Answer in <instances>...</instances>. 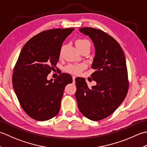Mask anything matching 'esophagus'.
I'll list each match as a JSON object with an SVG mask.
<instances>
[{
  "label": "esophagus",
  "mask_w": 147,
  "mask_h": 147,
  "mask_svg": "<svg viewBox=\"0 0 147 147\" xmlns=\"http://www.w3.org/2000/svg\"><path fill=\"white\" fill-rule=\"evenodd\" d=\"M75 78H76V76H73V82H74V80H75Z\"/></svg>",
  "instance_id": "obj_1"
}]
</instances>
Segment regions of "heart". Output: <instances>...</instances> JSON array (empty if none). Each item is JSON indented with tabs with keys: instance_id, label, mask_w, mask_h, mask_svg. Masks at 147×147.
Returning <instances> with one entry per match:
<instances>
[{
	"instance_id": "b5f03b06",
	"label": "heart",
	"mask_w": 147,
	"mask_h": 147,
	"mask_svg": "<svg viewBox=\"0 0 147 147\" xmlns=\"http://www.w3.org/2000/svg\"><path fill=\"white\" fill-rule=\"evenodd\" d=\"M88 45L90 46V43L89 41L85 39H78L76 41V45L77 48L78 49L81 47ZM65 49V45H62L60 49V52H59V54L62 55V52H63L64 50ZM86 68V65L85 64H80L77 65L74 64H69L67 66L65 67V71L69 73L74 74H79L81 72L83 71Z\"/></svg>"
}]
</instances>
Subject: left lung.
<instances>
[{
    "label": "left lung",
    "instance_id": "1",
    "mask_svg": "<svg viewBox=\"0 0 147 147\" xmlns=\"http://www.w3.org/2000/svg\"><path fill=\"white\" fill-rule=\"evenodd\" d=\"M80 32L89 36L95 55L91 75L96 85L90 89L83 78L75 79V96L79 110L90 120H102L111 115L125 98L129 82L125 56L113 37L100 30L85 27Z\"/></svg>",
    "mask_w": 147,
    "mask_h": 147
}]
</instances>
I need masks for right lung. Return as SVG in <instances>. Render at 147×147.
I'll return each instance as SVG.
<instances>
[{"mask_svg":"<svg viewBox=\"0 0 147 147\" xmlns=\"http://www.w3.org/2000/svg\"><path fill=\"white\" fill-rule=\"evenodd\" d=\"M74 28L51 29L37 34L21 49L12 74V86L24 112L43 121L57 115L70 74L62 73L53 80L48 74L55 69L64 40Z\"/></svg>","mask_w":147,"mask_h":147,"instance_id":"add662e5","label":"right lung"}]
</instances>
